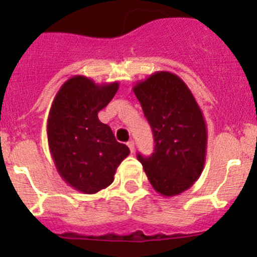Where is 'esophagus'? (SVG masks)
<instances>
[{
  "mask_svg": "<svg viewBox=\"0 0 257 257\" xmlns=\"http://www.w3.org/2000/svg\"><path fill=\"white\" fill-rule=\"evenodd\" d=\"M126 145L129 147V150H131L132 153H134V142L133 141H129L128 143H126Z\"/></svg>",
  "mask_w": 257,
  "mask_h": 257,
  "instance_id": "34e87169",
  "label": "esophagus"
}]
</instances>
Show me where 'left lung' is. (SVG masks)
I'll use <instances>...</instances> for the list:
<instances>
[{
    "instance_id": "obj_1",
    "label": "left lung",
    "mask_w": 257,
    "mask_h": 257,
    "mask_svg": "<svg viewBox=\"0 0 257 257\" xmlns=\"http://www.w3.org/2000/svg\"><path fill=\"white\" fill-rule=\"evenodd\" d=\"M154 137V153L137 155L153 188L163 196L188 190L204 169L208 131L193 93L170 72H155L133 87Z\"/></svg>"
}]
</instances>
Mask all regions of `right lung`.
<instances>
[{"mask_svg": "<svg viewBox=\"0 0 257 257\" xmlns=\"http://www.w3.org/2000/svg\"><path fill=\"white\" fill-rule=\"evenodd\" d=\"M119 88L118 82L97 84L84 76L63 83L47 120L48 145L57 172L83 194L109 186L129 148L115 141L109 125L98 119Z\"/></svg>", "mask_w": 257, "mask_h": 257, "instance_id": "add662e5", "label": "right lung"}]
</instances>
